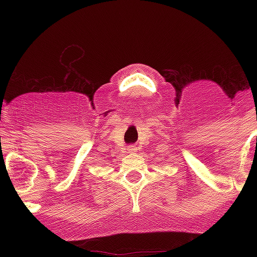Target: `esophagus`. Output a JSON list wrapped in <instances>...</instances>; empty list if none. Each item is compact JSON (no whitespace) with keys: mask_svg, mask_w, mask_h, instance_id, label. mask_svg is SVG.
Returning a JSON list of instances; mask_svg holds the SVG:
<instances>
[{"mask_svg":"<svg viewBox=\"0 0 257 257\" xmlns=\"http://www.w3.org/2000/svg\"><path fill=\"white\" fill-rule=\"evenodd\" d=\"M135 150H137V149H135L134 146H129V147H128V151H129V152H135Z\"/></svg>","mask_w":257,"mask_h":257,"instance_id":"esophagus-1","label":"esophagus"}]
</instances>
